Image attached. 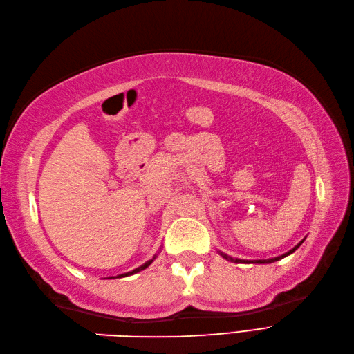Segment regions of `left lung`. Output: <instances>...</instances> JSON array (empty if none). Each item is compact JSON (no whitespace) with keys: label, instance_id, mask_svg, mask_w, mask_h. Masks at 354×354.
Listing matches in <instances>:
<instances>
[{"label":"left lung","instance_id":"left-lung-1","mask_svg":"<svg viewBox=\"0 0 354 354\" xmlns=\"http://www.w3.org/2000/svg\"><path fill=\"white\" fill-rule=\"evenodd\" d=\"M302 243V242H301ZM301 243H297V247H295L293 250H290L287 254H284V256H279V257H275V259H269V260H257V261H254V263H272V261H277V260H279V259H283V257H286V256H288V254H292V252H295L299 247H301ZM224 256V254H223ZM225 259L227 260H232V261H234V263H242V260H238V259H232V257H229V256H224Z\"/></svg>","mask_w":354,"mask_h":354}]
</instances>
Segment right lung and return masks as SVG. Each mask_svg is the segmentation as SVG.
Masks as SVG:
<instances>
[{
	"instance_id": "right-lung-1",
	"label": "right lung",
	"mask_w": 354,
	"mask_h": 354,
	"mask_svg": "<svg viewBox=\"0 0 354 354\" xmlns=\"http://www.w3.org/2000/svg\"><path fill=\"white\" fill-rule=\"evenodd\" d=\"M153 259H156V257H153ZM152 263V260H149V261H147V263H145V265H142L140 268H138V269H134L133 272H129V274H124V275H120V277H129V275H133V274H136V272H139V270H143V269H147L149 265Z\"/></svg>"
}]
</instances>
